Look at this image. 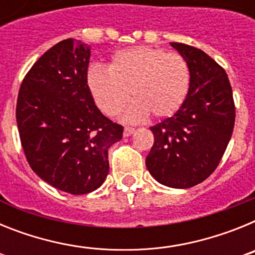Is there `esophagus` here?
<instances>
[{"label":"esophagus","instance_id":"obj_1","mask_svg":"<svg viewBox=\"0 0 255 255\" xmlns=\"http://www.w3.org/2000/svg\"><path fill=\"white\" fill-rule=\"evenodd\" d=\"M134 128H125V129H124V136H130L131 134H134Z\"/></svg>","mask_w":255,"mask_h":255}]
</instances>
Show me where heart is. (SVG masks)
<instances>
[{
  "label": "heart",
  "instance_id": "obj_1",
  "mask_svg": "<svg viewBox=\"0 0 255 255\" xmlns=\"http://www.w3.org/2000/svg\"><path fill=\"white\" fill-rule=\"evenodd\" d=\"M87 80L97 107L107 116H119L131 97L135 103L126 120L136 123L148 115L159 120L176 114L185 102L190 67L179 53L139 46L115 53L108 71L92 69Z\"/></svg>",
  "mask_w": 255,
  "mask_h": 255
}]
</instances>
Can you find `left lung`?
Returning a JSON list of instances; mask_svg holds the SVG:
<instances>
[{
    "mask_svg": "<svg viewBox=\"0 0 255 255\" xmlns=\"http://www.w3.org/2000/svg\"><path fill=\"white\" fill-rule=\"evenodd\" d=\"M171 46L188 61L190 89L176 114L150 128L154 143L145 164L162 185L188 189L217 168L233 135L235 103L226 71L213 58L188 44Z\"/></svg>",
    "mask_w": 255,
    "mask_h": 255,
    "instance_id": "left-lung-1",
    "label": "left lung"
}]
</instances>
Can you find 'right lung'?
<instances>
[{
    "label": "right lung",
    "mask_w": 255,
    "mask_h": 255,
    "mask_svg": "<svg viewBox=\"0 0 255 255\" xmlns=\"http://www.w3.org/2000/svg\"><path fill=\"white\" fill-rule=\"evenodd\" d=\"M91 47L71 38L40 56L21 83L20 140L31 170L58 190L82 195L108 175V148L124 128L103 116L88 87Z\"/></svg>",
    "instance_id": "obj_1"
}]
</instances>
